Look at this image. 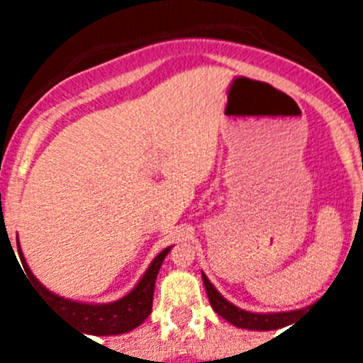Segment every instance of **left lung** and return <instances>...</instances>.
I'll use <instances>...</instances> for the list:
<instances>
[{
	"label": "left lung",
	"instance_id": "1",
	"mask_svg": "<svg viewBox=\"0 0 363 363\" xmlns=\"http://www.w3.org/2000/svg\"><path fill=\"white\" fill-rule=\"evenodd\" d=\"M201 278H203L205 291H207V296H209L211 307L220 314L221 318L230 322L233 325L242 327V329H251V331H271V329H280V327L289 325L294 322V318H298V314L301 311H291V313H271V314H258V313H249V311H243L240 307L233 306L230 301H227L225 298L221 296L214 285L211 284L209 278L205 277L201 272Z\"/></svg>",
	"mask_w": 363,
	"mask_h": 363
}]
</instances>
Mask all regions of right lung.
I'll list each match as a JSON object with an SVG mask.
<instances>
[{
	"label": "right lung",
	"instance_id": "obj_1",
	"mask_svg": "<svg viewBox=\"0 0 363 363\" xmlns=\"http://www.w3.org/2000/svg\"><path fill=\"white\" fill-rule=\"evenodd\" d=\"M19 251V247H18ZM171 247H167L160 252L156 258L152 259V264L145 271L143 278L138 281V285L130 291L127 296H123L118 301H111V303H101V306H92V303H79V301L67 300V298L57 296V294L50 293L49 289H45L43 285L36 280V277L32 274L30 269L25 264V271H27L28 280L32 281L34 289L49 301L50 306L56 307L60 313H63L67 318L72 323L85 331L86 335H121V333H129L136 329L140 323L145 322V318L152 311V296H154V284H156V277L162 267L163 259L169 255ZM21 252V251H19Z\"/></svg>",
	"mask_w": 363,
	"mask_h": 363
}]
</instances>
